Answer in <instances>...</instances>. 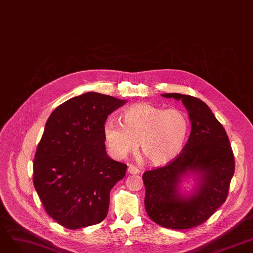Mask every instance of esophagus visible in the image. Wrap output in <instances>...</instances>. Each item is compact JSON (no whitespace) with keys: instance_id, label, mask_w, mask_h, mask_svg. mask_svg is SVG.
<instances>
[{"instance_id":"34e87169","label":"esophagus","mask_w":253,"mask_h":253,"mask_svg":"<svg viewBox=\"0 0 253 253\" xmlns=\"http://www.w3.org/2000/svg\"><path fill=\"white\" fill-rule=\"evenodd\" d=\"M127 172H128L129 174H138V173H139V170L137 169L136 167H134V166H129L128 169H127Z\"/></svg>"}]
</instances>
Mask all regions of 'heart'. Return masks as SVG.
Instances as JSON below:
<instances>
[{"label": "heart", "instance_id": "1", "mask_svg": "<svg viewBox=\"0 0 253 253\" xmlns=\"http://www.w3.org/2000/svg\"><path fill=\"white\" fill-rule=\"evenodd\" d=\"M123 123L107 119L103 135L109 153L117 160L137 149L153 165H166L179 155L189 133V120L179 109H164L136 103L123 114Z\"/></svg>", "mask_w": 253, "mask_h": 253}]
</instances>
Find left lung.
<instances>
[{
    "instance_id": "obj_1",
    "label": "left lung",
    "mask_w": 253,
    "mask_h": 253,
    "mask_svg": "<svg viewBox=\"0 0 253 253\" xmlns=\"http://www.w3.org/2000/svg\"><path fill=\"white\" fill-rule=\"evenodd\" d=\"M162 96L182 102L192 130L174 161L144 173L145 208L158 225L190 229L201 225L225 202L235 173V157L225 129L203 101L177 92ZM190 173L198 175L199 183L185 196L180 193V184Z\"/></svg>"
}]
</instances>
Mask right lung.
Listing matches in <instances>:
<instances>
[{"label": "right lung", "mask_w": 253, "mask_h": 253, "mask_svg": "<svg viewBox=\"0 0 253 253\" xmlns=\"http://www.w3.org/2000/svg\"><path fill=\"white\" fill-rule=\"evenodd\" d=\"M126 100L86 92L56 108L45 123L33 162V183L49 216L79 229L104 220L109 193L127 166L107 155L103 125Z\"/></svg>", "instance_id": "add662e5"}]
</instances>
